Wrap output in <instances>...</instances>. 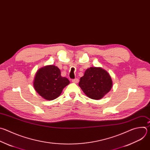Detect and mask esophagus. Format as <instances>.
I'll use <instances>...</instances> for the list:
<instances>
[{"instance_id": "esophagus-1", "label": "esophagus", "mask_w": 150, "mask_h": 150, "mask_svg": "<svg viewBox=\"0 0 150 150\" xmlns=\"http://www.w3.org/2000/svg\"><path fill=\"white\" fill-rule=\"evenodd\" d=\"M72 82L73 83H77L79 82V79L77 78L76 79H72Z\"/></svg>"}]
</instances>
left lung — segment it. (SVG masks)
Returning a JSON list of instances; mask_svg holds the SVG:
<instances>
[{
    "label": "left lung",
    "mask_w": 150,
    "mask_h": 150,
    "mask_svg": "<svg viewBox=\"0 0 150 150\" xmlns=\"http://www.w3.org/2000/svg\"><path fill=\"white\" fill-rule=\"evenodd\" d=\"M112 85L109 74L101 67H95L87 69L79 83L84 94L95 100L103 98L110 91Z\"/></svg>",
    "instance_id": "obj_1"
}]
</instances>
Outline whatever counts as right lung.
<instances>
[{
  "mask_svg": "<svg viewBox=\"0 0 150 150\" xmlns=\"http://www.w3.org/2000/svg\"><path fill=\"white\" fill-rule=\"evenodd\" d=\"M70 81L61 76V71L54 65L46 66L40 69L35 76L34 87L44 99L51 100L61 95L63 88Z\"/></svg>",
  "mask_w": 150,
  "mask_h": 150,
  "instance_id": "right-lung-1",
  "label": "right lung"
}]
</instances>
